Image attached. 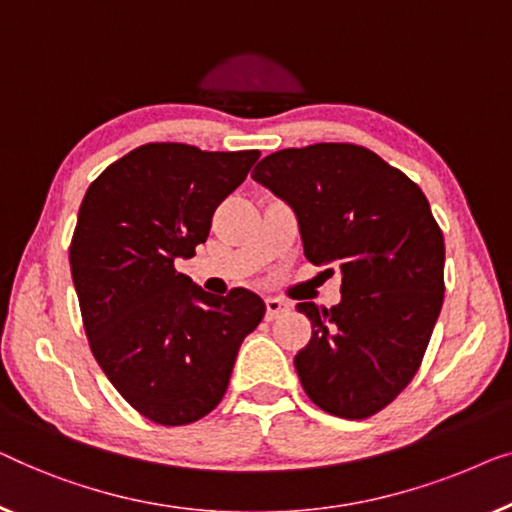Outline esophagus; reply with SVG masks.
I'll list each match as a JSON object with an SVG mask.
<instances>
[{"label":"esophagus","instance_id":"34e87169","mask_svg":"<svg viewBox=\"0 0 512 512\" xmlns=\"http://www.w3.org/2000/svg\"><path fill=\"white\" fill-rule=\"evenodd\" d=\"M287 311H290V304H287L285 299H278V297L266 299V320H276Z\"/></svg>","mask_w":512,"mask_h":512}]
</instances>
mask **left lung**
I'll use <instances>...</instances> for the list:
<instances>
[{"instance_id":"obj_1","label":"left lung","mask_w":512,"mask_h":512,"mask_svg":"<svg viewBox=\"0 0 512 512\" xmlns=\"http://www.w3.org/2000/svg\"><path fill=\"white\" fill-rule=\"evenodd\" d=\"M253 178L294 208L308 262L341 269V304H297L313 327L294 357L304 392L329 415H376L420 369L443 306L445 243L427 197L355 143L278 150Z\"/></svg>"}]
</instances>
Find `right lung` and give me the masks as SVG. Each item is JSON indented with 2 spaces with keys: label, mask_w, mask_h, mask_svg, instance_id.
<instances>
[{
  "label": "right lung",
  "mask_w": 512,
  "mask_h": 512,
  "mask_svg": "<svg viewBox=\"0 0 512 512\" xmlns=\"http://www.w3.org/2000/svg\"><path fill=\"white\" fill-rule=\"evenodd\" d=\"M257 157L146 143L109 164L78 211L69 262L90 350L120 397L164 427L218 406L266 313L246 287L215 297L174 266L208 239L215 208Z\"/></svg>",
  "instance_id": "obj_1"
}]
</instances>
